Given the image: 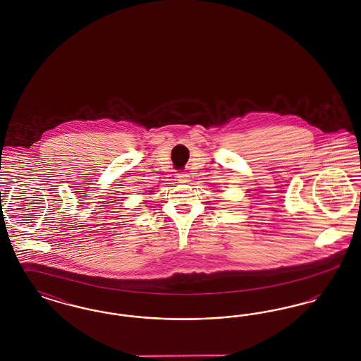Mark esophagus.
Instances as JSON below:
<instances>
[{
  "instance_id": "obj_1",
  "label": "esophagus",
  "mask_w": 361,
  "mask_h": 361,
  "mask_svg": "<svg viewBox=\"0 0 361 361\" xmlns=\"http://www.w3.org/2000/svg\"><path fill=\"white\" fill-rule=\"evenodd\" d=\"M177 178H178L180 183H188L189 174L188 173L184 172L178 173V174H177Z\"/></svg>"
}]
</instances>
